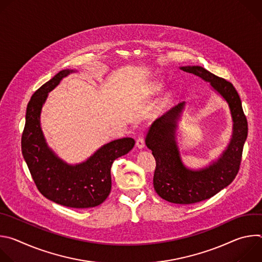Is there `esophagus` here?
Listing matches in <instances>:
<instances>
[{
    "label": "esophagus",
    "instance_id": "obj_1",
    "mask_svg": "<svg viewBox=\"0 0 262 262\" xmlns=\"http://www.w3.org/2000/svg\"><path fill=\"white\" fill-rule=\"evenodd\" d=\"M136 146L139 148V149H143L144 146H145V141L142 137H139L137 139V142H136Z\"/></svg>",
    "mask_w": 262,
    "mask_h": 262
}]
</instances>
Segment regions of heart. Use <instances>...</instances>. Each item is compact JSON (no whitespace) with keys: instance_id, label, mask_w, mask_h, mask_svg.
Wrapping results in <instances>:
<instances>
[{"instance_id":"obj_1","label":"heart","mask_w":262,"mask_h":262,"mask_svg":"<svg viewBox=\"0 0 262 262\" xmlns=\"http://www.w3.org/2000/svg\"><path fill=\"white\" fill-rule=\"evenodd\" d=\"M163 88H164V83L159 80L148 82L146 85H144V91L148 95H157L163 90Z\"/></svg>"}]
</instances>
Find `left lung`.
<instances>
[{
    "label": "left lung",
    "instance_id": "left-lung-1",
    "mask_svg": "<svg viewBox=\"0 0 262 262\" xmlns=\"http://www.w3.org/2000/svg\"><path fill=\"white\" fill-rule=\"evenodd\" d=\"M179 68L209 83L211 89L227 102L232 118V135L226 149L217 160L199 170L183 164L176 142V129L184 101L157 119L148 129L145 143L157 161L154 176L156 192L171 203L192 204L209 199L233 181L239 170L248 122L239 95L231 83L201 66Z\"/></svg>",
    "mask_w": 262,
    "mask_h": 262
}]
</instances>
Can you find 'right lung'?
Returning <instances> with one entry per match:
<instances>
[{"label":"right lung","instance_id":"right-lung-1","mask_svg":"<svg viewBox=\"0 0 262 262\" xmlns=\"http://www.w3.org/2000/svg\"><path fill=\"white\" fill-rule=\"evenodd\" d=\"M73 72L77 70H61L32 95L27 106L21 152L37 189L46 198L67 207L89 208L107 198L112 164L132 150L135 140L122 138L106 143L76 165L67 164L52 150L41 129V110L49 93Z\"/></svg>","mask_w":262,"mask_h":262}]
</instances>
